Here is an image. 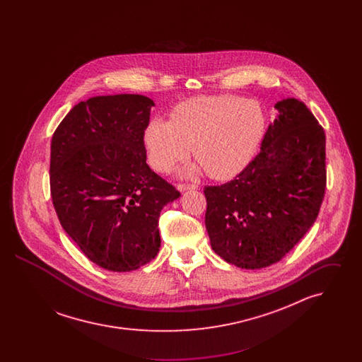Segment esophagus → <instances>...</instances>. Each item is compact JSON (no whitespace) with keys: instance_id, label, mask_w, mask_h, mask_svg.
Here are the masks:
<instances>
[{"instance_id":"esophagus-1","label":"esophagus","mask_w":362,"mask_h":362,"mask_svg":"<svg viewBox=\"0 0 362 362\" xmlns=\"http://www.w3.org/2000/svg\"><path fill=\"white\" fill-rule=\"evenodd\" d=\"M198 189V186H195V185H177V189H179L180 192H185V191H189V189Z\"/></svg>"}]
</instances>
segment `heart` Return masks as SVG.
Wrapping results in <instances>:
<instances>
[{"label": "heart", "instance_id": "heart-1", "mask_svg": "<svg viewBox=\"0 0 362 362\" xmlns=\"http://www.w3.org/2000/svg\"><path fill=\"white\" fill-rule=\"evenodd\" d=\"M264 115L252 100L232 95L195 96L177 104L171 121L155 118L144 130V146L151 165L161 173L186 158L191 151L198 163L185 168L186 176L206 170L226 180L251 163L264 133Z\"/></svg>", "mask_w": 362, "mask_h": 362}]
</instances>
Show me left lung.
<instances>
[{"label": "left lung", "instance_id": "1", "mask_svg": "<svg viewBox=\"0 0 362 362\" xmlns=\"http://www.w3.org/2000/svg\"><path fill=\"white\" fill-rule=\"evenodd\" d=\"M259 155L233 180L204 189L213 251L241 269L284 258L316 221L326 189V134L308 107L274 105Z\"/></svg>", "mask_w": 362, "mask_h": 362}]
</instances>
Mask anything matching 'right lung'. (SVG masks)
Wrapping results in <instances>:
<instances>
[{
    "label": "right lung",
    "mask_w": 362,
    "mask_h": 362,
    "mask_svg": "<svg viewBox=\"0 0 362 362\" xmlns=\"http://www.w3.org/2000/svg\"><path fill=\"white\" fill-rule=\"evenodd\" d=\"M155 102L142 95L76 104L52 139V205L95 264L132 272L160 251L158 217L180 197L146 164L144 130Z\"/></svg>",
    "instance_id": "right-lung-1"
}]
</instances>
